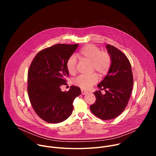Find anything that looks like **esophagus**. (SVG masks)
Returning a JSON list of instances; mask_svg holds the SVG:
<instances>
[{"instance_id":"obj_1","label":"esophagus","mask_w":156,"mask_h":156,"mask_svg":"<svg viewBox=\"0 0 156 156\" xmlns=\"http://www.w3.org/2000/svg\"><path fill=\"white\" fill-rule=\"evenodd\" d=\"M81 94H82L83 95H84V94H87V92L86 91H85V90H83V89H81Z\"/></svg>"}]
</instances>
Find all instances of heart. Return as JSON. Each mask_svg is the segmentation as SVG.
Wrapping results in <instances>:
<instances>
[{
  "mask_svg": "<svg viewBox=\"0 0 156 156\" xmlns=\"http://www.w3.org/2000/svg\"><path fill=\"white\" fill-rule=\"evenodd\" d=\"M78 57L83 60L91 62L92 71L97 72L100 76H104L109 71L111 65V58L105 51H101V49L93 44H87L83 46L78 52ZM76 58L72 55L66 62V68L70 74H75L76 72ZM98 81V76L94 73L91 75H80L73 81L75 84L83 88L88 89Z\"/></svg>",
  "mask_w": 156,
  "mask_h": 156,
  "instance_id": "heart-1",
  "label": "heart"
}]
</instances>
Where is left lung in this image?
<instances>
[{
  "label": "left lung",
  "instance_id": "8db88e82",
  "mask_svg": "<svg viewBox=\"0 0 156 156\" xmlns=\"http://www.w3.org/2000/svg\"><path fill=\"white\" fill-rule=\"evenodd\" d=\"M106 48L112 61L110 68L98 85L100 90L94 93L96 99L90 106L91 112L103 120L115 119L123 112L133 85L131 66L126 56L110 44ZM102 90L105 91L104 94L101 93Z\"/></svg>",
  "mask_w": 156,
  "mask_h": 156
}]
</instances>
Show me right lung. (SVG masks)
<instances>
[{
  "label": "right lung",
  "mask_w": 156,
  "mask_h": 156,
  "mask_svg": "<svg viewBox=\"0 0 156 156\" xmlns=\"http://www.w3.org/2000/svg\"><path fill=\"white\" fill-rule=\"evenodd\" d=\"M78 46L58 44L39 52L32 61L28 73V93L37 115L51 123H60L72 114L73 102L79 96V87L72 86L67 92L60 86L69 76L66 62Z\"/></svg>",
  "instance_id": "right-lung-1"
}]
</instances>
